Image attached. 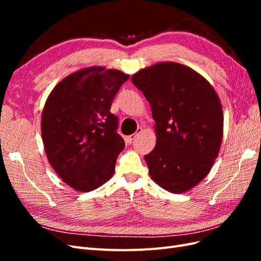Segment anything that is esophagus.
Returning a JSON list of instances; mask_svg holds the SVG:
<instances>
[{
    "instance_id": "obj_1",
    "label": "esophagus",
    "mask_w": 261,
    "mask_h": 261,
    "mask_svg": "<svg viewBox=\"0 0 261 261\" xmlns=\"http://www.w3.org/2000/svg\"><path fill=\"white\" fill-rule=\"evenodd\" d=\"M141 132H143V128H138V129H137V132H136V134H134V135H130V136H127V137H126V138H125L126 143H127V144H132V143H133V140L135 139Z\"/></svg>"
}]
</instances>
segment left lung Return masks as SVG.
Listing matches in <instances>:
<instances>
[{"mask_svg": "<svg viewBox=\"0 0 261 261\" xmlns=\"http://www.w3.org/2000/svg\"><path fill=\"white\" fill-rule=\"evenodd\" d=\"M132 82L143 91L155 122L156 144L145 160L163 189L183 194L208 175L223 137V111L210 83L191 67L161 62Z\"/></svg>", "mask_w": 261, "mask_h": 261, "instance_id": "1", "label": "left lung"}]
</instances>
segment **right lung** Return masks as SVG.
Wrapping results in <instances>:
<instances>
[{"mask_svg":"<svg viewBox=\"0 0 261 261\" xmlns=\"http://www.w3.org/2000/svg\"><path fill=\"white\" fill-rule=\"evenodd\" d=\"M128 78L117 69L83 68L62 80L45 101L41 135L46 158L77 192H91L114 174L125 143L110 109Z\"/></svg>","mask_w":261,"mask_h":261,"instance_id":"obj_1","label":"right lung"}]
</instances>
